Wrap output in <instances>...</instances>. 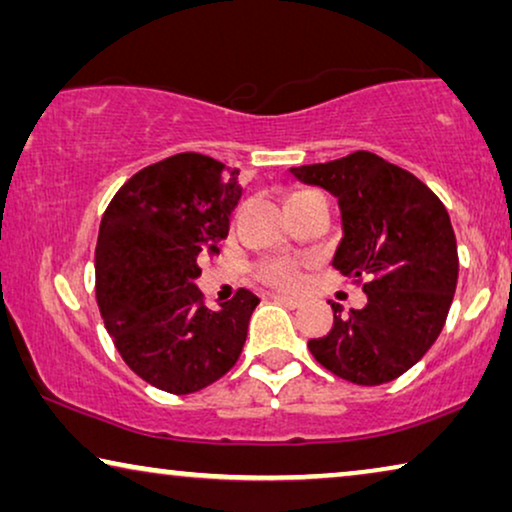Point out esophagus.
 <instances>
[{
	"label": "esophagus",
	"instance_id": "obj_1",
	"mask_svg": "<svg viewBox=\"0 0 512 512\" xmlns=\"http://www.w3.org/2000/svg\"><path fill=\"white\" fill-rule=\"evenodd\" d=\"M272 300H275V303H282L286 307H291V310H296V307L303 305V300H300V298L284 296V293H275V296H272Z\"/></svg>",
	"mask_w": 512,
	"mask_h": 512
}]
</instances>
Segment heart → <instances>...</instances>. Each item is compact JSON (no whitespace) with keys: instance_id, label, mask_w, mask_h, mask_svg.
<instances>
[{"instance_id":"obj_1","label":"heart","mask_w":512,"mask_h":512,"mask_svg":"<svg viewBox=\"0 0 512 512\" xmlns=\"http://www.w3.org/2000/svg\"><path fill=\"white\" fill-rule=\"evenodd\" d=\"M258 272L265 282L279 286V289H293L300 284L298 263L291 258H272V261H265Z\"/></svg>"}]
</instances>
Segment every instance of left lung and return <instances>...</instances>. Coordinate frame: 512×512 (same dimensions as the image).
Masks as SVG:
<instances>
[{
    "label": "left lung",
    "instance_id": "left-lung-1",
    "mask_svg": "<svg viewBox=\"0 0 512 512\" xmlns=\"http://www.w3.org/2000/svg\"><path fill=\"white\" fill-rule=\"evenodd\" d=\"M338 200L342 237L331 265L363 277L368 303L342 314L331 333L307 342L342 380L375 387L415 366L443 331L457 289V240L433 191L370 151L289 170Z\"/></svg>",
    "mask_w": 512,
    "mask_h": 512
}]
</instances>
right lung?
I'll list each match as a JSON object with an SVG mask.
<instances>
[{"label":"right lung","instance_id":"1","mask_svg":"<svg viewBox=\"0 0 512 512\" xmlns=\"http://www.w3.org/2000/svg\"><path fill=\"white\" fill-rule=\"evenodd\" d=\"M242 193L237 167L202 153H177L125 181L102 216L97 305L118 354L156 389H205L242 352L261 300L240 289L209 310L195 284L200 254L228 235Z\"/></svg>","mask_w":512,"mask_h":512}]
</instances>
